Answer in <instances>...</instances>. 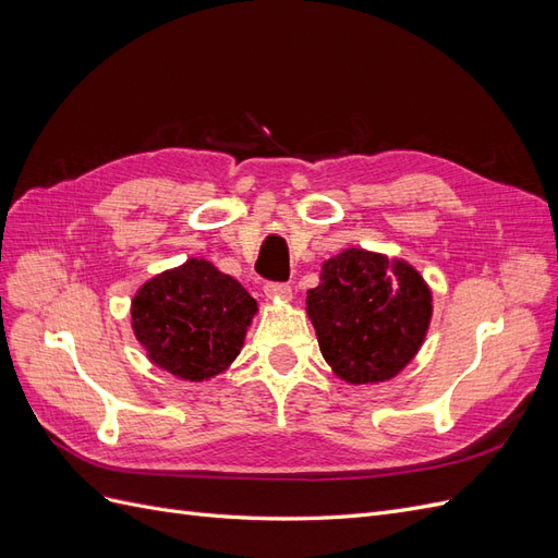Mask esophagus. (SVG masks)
I'll return each instance as SVG.
<instances>
[{"label":"esophagus","mask_w":558,"mask_h":558,"mask_svg":"<svg viewBox=\"0 0 558 558\" xmlns=\"http://www.w3.org/2000/svg\"><path fill=\"white\" fill-rule=\"evenodd\" d=\"M265 295L269 298V300H291V295H293V291H291V286L289 283H275V281H269V283H265Z\"/></svg>","instance_id":"esophagus-1"}]
</instances>
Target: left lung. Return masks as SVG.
I'll list each match as a JSON object with an SVG mask.
<instances>
[{
  "label": "left lung",
  "mask_w": 558,
  "mask_h": 558,
  "mask_svg": "<svg viewBox=\"0 0 558 558\" xmlns=\"http://www.w3.org/2000/svg\"><path fill=\"white\" fill-rule=\"evenodd\" d=\"M433 295L412 265L347 248L320 267L307 314L320 353L349 384L396 377L424 344Z\"/></svg>",
  "instance_id": "left-lung-1"
}]
</instances>
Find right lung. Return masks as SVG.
Wrapping results in <instances>:
<instances>
[{"instance_id":"1","label":"right lung","mask_w":558,"mask_h":558,"mask_svg":"<svg viewBox=\"0 0 558 558\" xmlns=\"http://www.w3.org/2000/svg\"><path fill=\"white\" fill-rule=\"evenodd\" d=\"M256 312L238 279L191 258L142 286L132 300V328L158 367L202 381L238 359Z\"/></svg>"}]
</instances>
